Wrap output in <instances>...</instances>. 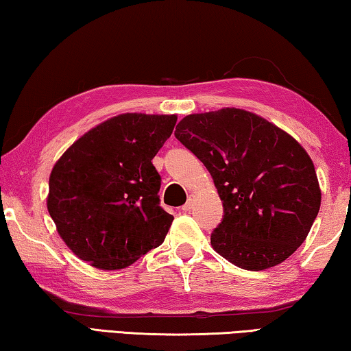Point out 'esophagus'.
Listing matches in <instances>:
<instances>
[{"label": "esophagus", "mask_w": 351, "mask_h": 351, "mask_svg": "<svg viewBox=\"0 0 351 351\" xmlns=\"http://www.w3.org/2000/svg\"><path fill=\"white\" fill-rule=\"evenodd\" d=\"M193 206H194V197H193V196H189V197H188V200H186V204L182 206V210L185 211V213H186V211L191 210Z\"/></svg>", "instance_id": "obj_1"}]
</instances>
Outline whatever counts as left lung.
<instances>
[{
	"label": "left lung",
	"mask_w": 351,
	"mask_h": 351,
	"mask_svg": "<svg viewBox=\"0 0 351 351\" xmlns=\"http://www.w3.org/2000/svg\"><path fill=\"white\" fill-rule=\"evenodd\" d=\"M176 138L205 165L223 206L211 245L247 271L289 258L320 208L313 160L285 130L241 108L188 114Z\"/></svg>",
	"instance_id": "1"
}]
</instances>
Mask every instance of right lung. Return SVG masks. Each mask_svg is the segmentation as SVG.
<instances>
[{
    "label": "right lung",
    "mask_w": 351,
    "mask_h": 351,
    "mask_svg": "<svg viewBox=\"0 0 351 351\" xmlns=\"http://www.w3.org/2000/svg\"><path fill=\"white\" fill-rule=\"evenodd\" d=\"M176 123V114H118L80 136L54 165L48 211L80 260L117 271L163 243L174 216L160 206L162 177L152 158Z\"/></svg>",
    "instance_id": "right-lung-1"
}]
</instances>
